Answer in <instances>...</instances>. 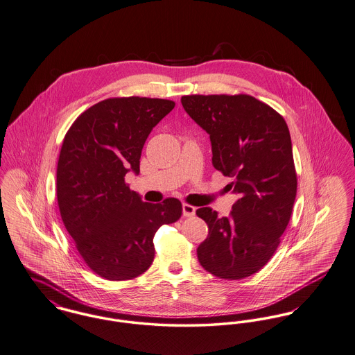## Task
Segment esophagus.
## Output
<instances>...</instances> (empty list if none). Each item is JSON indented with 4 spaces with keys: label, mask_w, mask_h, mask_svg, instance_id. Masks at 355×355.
Returning a JSON list of instances; mask_svg holds the SVG:
<instances>
[{
    "label": "esophagus",
    "mask_w": 355,
    "mask_h": 355,
    "mask_svg": "<svg viewBox=\"0 0 355 355\" xmlns=\"http://www.w3.org/2000/svg\"><path fill=\"white\" fill-rule=\"evenodd\" d=\"M182 214H184L185 218H191V216H194V214H196V208L191 207L189 204H184V205H182Z\"/></svg>",
    "instance_id": "34e87169"
}]
</instances>
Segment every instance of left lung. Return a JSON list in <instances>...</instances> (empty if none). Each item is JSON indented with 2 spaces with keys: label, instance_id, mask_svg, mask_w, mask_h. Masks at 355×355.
Wrapping results in <instances>:
<instances>
[{
  "label": "left lung",
  "instance_id": "8db88e82",
  "mask_svg": "<svg viewBox=\"0 0 355 355\" xmlns=\"http://www.w3.org/2000/svg\"><path fill=\"white\" fill-rule=\"evenodd\" d=\"M181 103L209 135L212 164L232 178L230 191L239 196L228 218L208 207L196 211L208 224L198 262L218 278H245L273 257L292 215L297 175L288 125L247 94H193Z\"/></svg>",
  "mask_w": 355,
  "mask_h": 355
}]
</instances>
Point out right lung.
<instances>
[{
	"label": "right lung",
	"instance_id": "right-lung-1",
	"mask_svg": "<svg viewBox=\"0 0 355 355\" xmlns=\"http://www.w3.org/2000/svg\"><path fill=\"white\" fill-rule=\"evenodd\" d=\"M174 101L147 97L108 98L67 131L56 168V197L63 224L86 265L110 281L131 279L153 263L154 235L181 218L182 204L144 202L124 177L139 174L153 128Z\"/></svg>",
	"mask_w": 355,
	"mask_h": 355
}]
</instances>
